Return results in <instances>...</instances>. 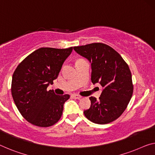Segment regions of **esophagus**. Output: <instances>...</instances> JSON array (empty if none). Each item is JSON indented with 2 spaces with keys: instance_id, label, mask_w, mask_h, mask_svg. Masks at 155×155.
Segmentation results:
<instances>
[{
  "instance_id": "esophagus-1",
  "label": "esophagus",
  "mask_w": 155,
  "mask_h": 155,
  "mask_svg": "<svg viewBox=\"0 0 155 155\" xmlns=\"http://www.w3.org/2000/svg\"><path fill=\"white\" fill-rule=\"evenodd\" d=\"M72 96H73V97H74L75 99H80V98H81V96H79V95L73 94V95H72Z\"/></svg>"
}]
</instances>
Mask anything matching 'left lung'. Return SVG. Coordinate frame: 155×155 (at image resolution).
Here are the masks:
<instances>
[{"instance_id": "8db88e82", "label": "left lung", "mask_w": 155, "mask_h": 155, "mask_svg": "<svg viewBox=\"0 0 155 155\" xmlns=\"http://www.w3.org/2000/svg\"><path fill=\"white\" fill-rule=\"evenodd\" d=\"M91 65V82L103 87L98 101L90 97L91 107L84 116L96 124H107L117 119L127 108L133 94L132 74L120 54L108 45L93 43L73 47Z\"/></svg>"}]
</instances>
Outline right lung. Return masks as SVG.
<instances>
[{
    "instance_id": "add662e5",
    "label": "right lung",
    "mask_w": 155,
    "mask_h": 155,
    "mask_svg": "<svg viewBox=\"0 0 155 155\" xmlns=\"http://www.w3.org/2000/svg\"><path fill=\"white\" fill-rule=\"evenodd\" d=\"M73 48H40L26 57L14 71L12 95L19 112L31 124L47 127L60 119L64 102L70 96L56 95L47 87L57 79Z\"/></svg>"
}]
</instances>
